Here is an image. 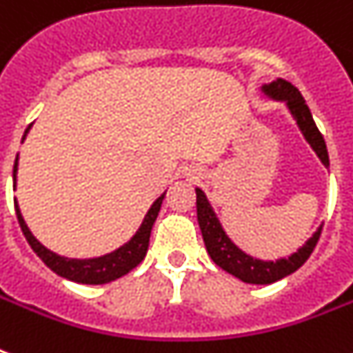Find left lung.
<instances>
[{
  "mask_svg": "<svg viewBox=\"0 0 353 353\" xmlns=\"http://www.w3.org/2000/svg\"><path fill=\"white\" fill-rule=\"evenodd\" d=\"M260 90H262V95L269 101L284 102L288 112L301 130L302 137L306 139V143L312 146L321 163L330 168L328 148H326L324 137L319 132L301 91L282 79L262 84ZM196 209H198V223L201 229V236H203L205 247H207V252L212 258V262L245 284H273L276 280L295 273L296 269L310 258L312 251L317 245L321 231H323V225H319L317 231L304 241V245L299 247L295 252H291L288 258H279L274 262L273 260H260V258H254L247 254L245 251H241L240 247L229 238L221 225L220 218L216 214L214 207L207 198V194L199 187H196Z\"/></svg>",
  "mask_w": 353,
  "mask_h": 353,
  "instance_id": "left-lung-1",
  "label": "left lung"
}]
</instances>
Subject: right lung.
Returning a JSON list of instances; mask_svg holds the SVG:
<instances>
[{"label": "right lung", "mask_w": 353, "mask_h": 353, "mask_svg": "<svg viewBox=\"0 0 353 353\" xmlns=\"http://www.w3.org/2000/svg\"><path fill=\"white\" fill-rule=\"evenodd\" d=\"M32 128L30 124L27 130H25L23 137H21V143L27 139V133ZM18 161L19 154L16 155V161H14V170H12V183L14 190H16V177H18ZM165 194H161L159 198L155 199L152 207L148 209V212L144 214L143 223L139 225V229L135 231V234L122 243L121 247L113 249L112 252H106V254H101V256L93 258H69L62 256L58 252L47 249L41 241L36 240V236L30 232L29 225L25 223L23 214L19 210L18 199H14V207H16V216H18L19 227L23 231L25 238L29 241V245L32 247V251L40 256V260L46 263L47 268L54 271L57 274L63 276V279L73 280V282H79V284H108L112 280L121 279L122 274L130 273L135 265L143 262V258L146 256V251H148L150 243V232H152V227H154L155 220H157V214L161 210V203L165 199Z\"/></svg>", "instance_id": "right-lung-1"}]
</instances>
